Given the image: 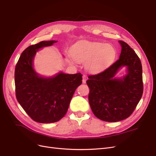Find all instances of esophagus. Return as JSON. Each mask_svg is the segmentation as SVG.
Segmentation results:
<instances>
[{
	"mask_svg": "<svg viewBox=\"0 0 156 156\" xmlns=\"http://www.w3.org/2000/svg\"><path fill=\"white\" fill-rule=\"evenodd\" d=\"M87 81V77L86 75H83V83H85Z\"/></svg>",
	"mask_w": 156,
	"mask_h": 156,
	"instance_id": "34e87169",
	"label": "esophagus"
}]
</instances>
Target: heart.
<instances>
[{"label": "heart", "instance_id": "obj_1", "mask_svg": "<svg viewBox=\"0 0 156 156\" xmlns=\"http://www.w3.org/2000/svg\"><path fill=\"white\" fill-rule=\"evenodd\" d=\"M71 55L78 62H85L90 72L98 73L115 62L117 56L115 47L111 44L82 40L74 44L70 49ZM73 62V60H71Z\"/></svg>", "mask_w": 156, "mask_h": 156}]
</instances>
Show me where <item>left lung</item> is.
<instances>
[{
	"mask_svg": "<svg viewBox=\"0 0 156 156\" xmlns=\"http://www.w3.org/2000/svg\"><path fill=\"white\" fill-rule=\"evenodd\" d=\"M122 51L119 59L103 72L88 76V101L99 119L115 122L128 118L139 103L143 93V69L139 56L129 45L119 41ZM122 66L128 73L123 78L114 76Z\"/></svg>",
	"mask_w": 156,
	"mask_h": 156,
	"instance_id": "left-lung-1",
	"label": "left lung"
}]
</instances>
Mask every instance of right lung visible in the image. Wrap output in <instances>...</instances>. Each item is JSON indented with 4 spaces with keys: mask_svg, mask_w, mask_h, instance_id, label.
Segmentation results:
<instances>
[{
    "mask_svg": "<svg viewBox=\"0 0 156 156\" xmlns=\"http://www.w3.org/2000/svg\"><path fill=\"white\" fill-rule=\"evenodd\" d=\"M57 41H42L30 45L21 53L15 69L16 98L31 119L40 123H53L67 112L76 88L82 83V74L60 72L43 77L33 68V60L39 49Z\"/></svg>",
    "mask_w": 156,
    "mask_h": 156,
    "instance_id": "obj_1",
    "label": "right lung"
}]
</instances>
